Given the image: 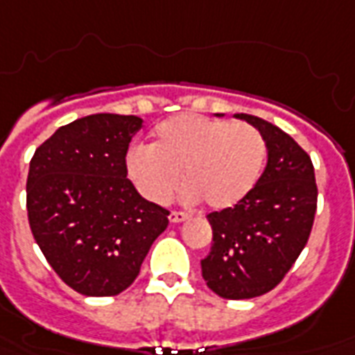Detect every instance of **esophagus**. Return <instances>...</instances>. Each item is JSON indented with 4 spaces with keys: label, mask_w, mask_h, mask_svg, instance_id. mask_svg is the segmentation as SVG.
<instances>
[{
    "label": "esophagus",
    "mask_w": 355,
    "mask_h": 355,
    "mask_svg": "<svg viewBox=\"0 0 355 355\" xmlns=\"http://www.w3.org/2000/svg\"><path fill=\"white\" fill-rule=\"evenodd\" d=\"M188 219V213H182V211H173L169 215V220L171 223H182V220Z\"/></svg>",
    "instance_id": "obj_1"
}]
</instances>
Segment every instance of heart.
<instances>
[{
	"instance_id": "obj_1",
	"label": "heart",
	"mask_w": 355,
	"mask_h": 355,
	"mask_svg": "<svg viewBox=\"0 0 355 355\" xmlns=\"http://www.w3.org/2000/svg\"><path fill=\"white\" fill-rule=\"evenodd\" d=\"M265 159L267 142L250 123L182 113L155 128L152 148L128 152L126 171L152 203L169 202L182 173L184 202L205 200L211 209H229L254 190Z\"/></svg>"
}]
</instances>
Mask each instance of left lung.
Here are the masks:
<instances>
[{"mask_svg": "<svg viewBox=\"0 0 355 355\" xmlns=\"http://www.w3.org/2000/svg\"><path fill=\"white\" fill-rule=\"evenodd\" d=\"M267 142V165L254 190L234 207L213 211L209 255L202 259L207 286L227 300L272 290L307 244L317 209L313 163L294 138L263 119L236 113Z\"/></svg>", "mask_w": 355, "mask_h": 355, "instance_id": "obj_1", "label": "left lung"}]
</instances>
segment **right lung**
I'll return each mask as SVG.
<instances>
[{"label": "right lung", "instance_id": "right-lung-1", "mask_svg": "<svg viewBox=\"0 0 355 355\" xmlns=\"http://www.w3.org/2000/svg\"><path fill=\"white\" fill-rule=\"evenodd\" d=\"M135 115L98 113L57 128L34 152L26 209L36 244L61 281L84 296H117L140 272L169 211L126 178Z\"/></svg>", "mask_w": 355, "mask_h": 355}]
</instances>
